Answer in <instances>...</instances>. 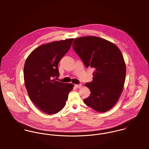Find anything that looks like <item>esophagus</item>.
Here are the masks:
<instances>
[{"label":"esophagus","instance_id":"obj_1","mask_svg":"<svg viewBox=\"0 0 149 149\" xmlns=\"http://www.w3.org/2000/svg\"><path fill=\"white\" fill-rule=\"evenodd\" d=\"M81 84H76V85H74L76 88H80L81 86Z\"/></svg>","mask_w":149,"mask_h":149}]
</instances>
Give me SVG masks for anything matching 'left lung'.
Returning <instances> with one entry per match:
<instances>
[{
  "label": "left lung",
  "instance_id": "8db88e82",
  "mask_svg": "<svg viewBox=\"0 0 149 149\" xmlns=\"http://www.w3.org/2000/svg\"><path fill=\"white\" fill-rule=\"evenodd\" d=\"M72 46L85 67L95 69L93 80L85 83L91 93L84 103L96 111H107L118 102L125 81L126 67L121 52L113 43L93 36L75 38Z\"/></svg>",
  "mask_w": 149,
  "mask_h": 149
}]
</instances>
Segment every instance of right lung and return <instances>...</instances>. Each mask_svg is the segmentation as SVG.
<instances>
[{
	"label": "right lung",
	"instance_id": "right-lung-1",
	"mask_svg": "<svg viewBox=\"0 0 149 149\" xmlns=\"http://www.w3.org/2000/svg\"><path fill=\"white\" fill-rule=\"evenodd\" d=\"M73 41L72 38L42 45L30 53L24 64V80L29 97L49 115L57 113L64 108L73 89V84L54 79L59 76L58 64Z\"/></svg>",
	"mask_w": 149,
	"mask_h": 149
}]
</instances>
